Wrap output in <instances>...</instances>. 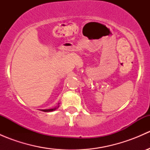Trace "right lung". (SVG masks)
I'll return each mask as SVG.
<instances>
[{"label":"right lung","instance_id":"1","mask_svg":"<svg viewBox=\"0 0 150 150\" xmlns=\"http://www.w3.org/2000/svg\"><path fill=\"white\" fill-rule=\"evenodd\" d=\"M59 107V106L57 107H56V108L54 109H49V110H42V111L43 112H51V111H54V110H55L56 109H57Z\"/></svg>","mask_w":150,"mask_h":150}]
</instances>
